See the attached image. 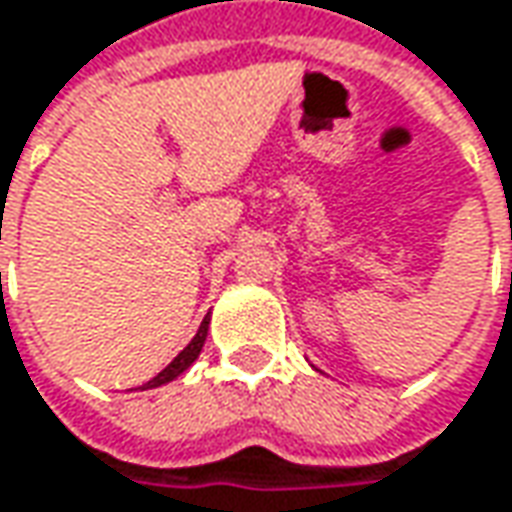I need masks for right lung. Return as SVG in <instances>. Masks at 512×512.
Returning a JSON list of instances; mask_svg holds the SVG:
<instances>
[{"instance_id": "obj_1", "label": "right lung", "mask_w": 512, "mask_h": 512, "mask_svg": "<svg viewBox=\"0 0 512 512\" xmlns=\"http://www.w3.org/2000/svg\"><path fill=\"white\" fill-rule=\"evenodd\" d=\"M207 327H210V316H205V322L199 325V330H196V336L190 339V344H187L185 350H182V353H179V356H176V359H173V362H170L168 367H165V370L159 373V376H153V379H150L148 384H142V390H150V387H159V384H168V382H173L176 376H182L187 367H190V364L199 359V353H202V347H205Z\"/></svg>"}]
</instances>
